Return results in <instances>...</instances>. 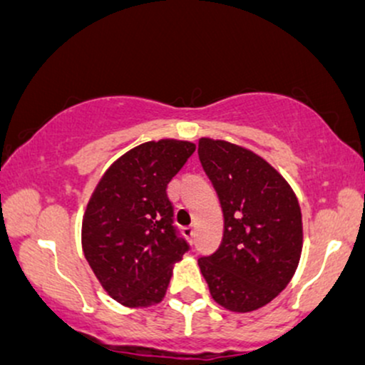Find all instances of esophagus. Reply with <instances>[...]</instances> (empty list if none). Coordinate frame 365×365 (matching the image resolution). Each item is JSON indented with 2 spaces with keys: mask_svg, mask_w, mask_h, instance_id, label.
Segmentation results:
<instances>
[{
  "mask_svg": "<svg viewBox=\"0 0 365 365\" xmlns=\"http://www.w3.org/2000/svg\"><path fill=\"white\" fill-rule=\"evenodd\" d=\"M183 235H185V238H187L188 242L194 240V235H195V228H194V226H185V228H183Z\"/></svg>",
  "mask_w": 365,
  "mask_h": 365,
  "instance_id": "obj_1",
  "label": "esophagus"
}]
</instances>
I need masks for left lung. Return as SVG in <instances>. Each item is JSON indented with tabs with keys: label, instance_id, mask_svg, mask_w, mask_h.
Returning <instances> with one entry per match:
<instances>
[{
	"label": "left lung",
	"instance_id": "obj_1",
	"mask_svg": "<svg viewBox=\"0 0 365 365\" xmlns=\"http://www.w3.org/2000/svg\"><path fill=\"white\" fill-rule=\"evenodd\" d=\"M197 153L225 217L220 249L199 259L200 273L221 307L257 311L287 288L299 267V200L290 183L250 149L202 137Z\"/></svg>",
	"mask_w": 365,
	"mask_h": 365
}]
</instances>
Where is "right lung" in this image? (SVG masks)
I'll return each instance as SVG.
<instances>
[{"mask_svg":"<svg viewBox=\"0 0 365 365\" xmlns=\"http://www.w3.org/2000/svg\"><path fill=\"white\" fill-rule=\"evenodd\" d=\"M188 140H149L104 171L82 220V250L113 300L148 309L165 299L188 245L173 228L166 187L194 154Z\"/></svg>","mask_w":365,"mask_h":365,"instance_id":"add662e5","label":"right lung"}]
</instances>
